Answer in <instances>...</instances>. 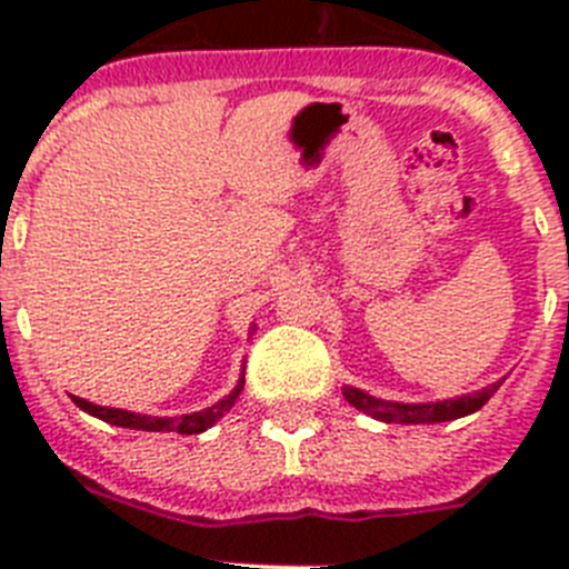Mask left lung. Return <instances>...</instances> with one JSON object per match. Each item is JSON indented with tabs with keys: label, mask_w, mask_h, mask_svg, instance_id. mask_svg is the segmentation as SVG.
Segmentation results:
<instances>
[{
	"label": "left lung",
	"mask_w": 569,
	"mask_h": 569,
	"mask_svg": "<svg viewBox=\"0 0 569 569\" xmlns=\"http://www.w3.org/2000/svg\"><path fill=\"white\" fill-rule=\"evenodd\" d=\"M501 387V381L485 387L479 393L459 396V399L433 401V405H399V401H381L373 396L361 393L356 387H345V399L373 419L387 421V425H433V421H453L461 416H470L490 401V396Z\"/></svg>",
	"instance_id": "left-lung-1"
}]
</instances>
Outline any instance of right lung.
I'll return each instance as SVG.
<instances>
[{
	"label": "right lung",
	"instance_id": "1",
	"mask_svg": "<svg viewBox=\"0 0 569 569\" xmlns=\"http://www.w3.org/2000/svg\"><path fill=\"white\" fill-rule=\"evenodd\" d=\"M241 387H244V381H239V387H236L233 393H230L228 399L219 401V405L208 407V410H202V413L179 416V419H156V416L128 413V410H116V407H99V405H90V401L79 399V396H73V401H77V407H82L84 413L97 416V419L108 421V425H116V427H133V430H150V433L196 436V433H202V430H208L216 419H222V416L228 413L230 407H233L236 396L241 393Z\"/></svg>",
	"mask_w": 569,
	"mask_h": 569
}]
</instances>
